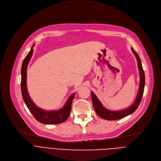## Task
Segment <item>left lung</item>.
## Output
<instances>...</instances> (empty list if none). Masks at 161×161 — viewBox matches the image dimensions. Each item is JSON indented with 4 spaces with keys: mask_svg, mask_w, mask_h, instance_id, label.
Wrapping results in <instances>:
<instances>
[{
    "mask_svg": "<svg viewBox=\"0 0 161 161\" xmlns=\"http://www.w3.org/2000/svg\"><path fill=\"white\" fill-rule=\"evenodd\" d=\"M132 52L136 56V58L137 61V66H138L139 69V73H140V86L139 90L137 92V94L136 96V99L134 101V103L129 108L120 110V111H111L106 109L104 108L100 101L98 99V98L96 97V96L92 92H91V97H92V104L96 112V113L98 115L107 120H115L123 119L129 114H132L133 112H134L137 107L139 106L140 102L142 101V98L143 94L144 92V87H145V73L142 67V64L141 62V59L137 55V53L132 48H131Z\"/></svg>",
    "mask_w": 161,
    "mask_h": 161,
    "instance_id": "obj_1",
    "label": "left lung"
}]
</instances>
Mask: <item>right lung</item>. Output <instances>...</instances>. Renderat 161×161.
<instances>
[{"label": "right lung", "instance_id": "obj_1", "mask_svg": "<svg viewBox=\"0 0 161 161\" xmlns=\"http://www.w3.org/2000/svg\"><path fill=\"white\" fill-rule=\"evenodd\" d=\"M34 47V44L23 61L21 65V89L23 99L34 118L40 123L44 124H58L64 122L69 116L71 104L75 93L69 96L62 108L55 111H47L39 108L33 103L29 95L27 88V69L33 53Z\"/></svg>", "mask_w": 161, "mask_h": 161}]
</instances>
